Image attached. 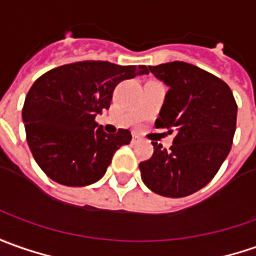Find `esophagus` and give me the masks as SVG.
<instances>
[{
    "label": "esophagus",
    "mask_w": 256,
    "mask_h": 256,
    "mask_svg": "<svg viewBox=\"0 0 256 256\" xmlns=\"http://www.w3.org/2000/svg\"><path fill=\"white\" fill-rule=\"evenodd\" d=\"M137 142H138V137L133 136V138H132V143H133V144H134V143H137Z\"/></svg>",
    "instance_id": "esophagus-1"
}]
</instances>
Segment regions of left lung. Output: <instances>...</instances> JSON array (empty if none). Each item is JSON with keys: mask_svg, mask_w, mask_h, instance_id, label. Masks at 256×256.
Instances as JSON below:
<instances>
[{"mask_svg": "<svg viewBox=\"0 0 256 256\" xmlns=\"http://www.w3.org/2000/svg\"><path fill=\"white\" fill-rule=\"evenodd\" d=\"M148 70L170 88L156 128L176 136L168 150L153 143L152 158L138 168L156 194L180 198L207 186L224 163L236 126V103L224 80L194 65L176 60Z\"/></svg>", "mask_w": 256, "mask_h": 256, "instance_id": "obj_1", "label": "left lung"}]
</instances>
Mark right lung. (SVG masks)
I'll return each mask as SVG.
<instances>
[{"instance_id":"right-lung-1","label":"right lung","mask_w":256,"mask_h":256,"mask_svg":"<svg viewBox=\"0 0 256 256\" xmlns=\"http://www.w3.org/2000/svg\"><path fill=\"white\" fill-rule=\"evenodd\" d=\"M147 74L144 65L84 60L50 69L38 78L25 98L22 122L42 172L68 187L100 180L116 150L128 144L132 134L123 128L108 134L94 118L110 108L118 84Z\"/></svg>"}]
</instances>
